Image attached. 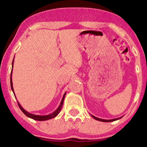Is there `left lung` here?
<instances>
[{"label":"left lung","mask_w":147,"mask_h":147,"mask_svg":"<svg viewBox=\"0 0 147 147\" xmlns=\"http://www.w3.org/2000/svg\"><path fill=\"white\" fill-rule=\"evenodd\" d=\"M91 116H92V117L94 118V119H96V120H98V121H100V122H113V121H115V120H117V119H120L121 117H119V118H116V119H100V118H98V117H95L94 115H91Z\"/></svg>","instance_id":"8db88e82"}]
</instances>
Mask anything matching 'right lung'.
I'll return each instance as SVG.
<instances>
[{
    "mask_svg": "<svg viewBox=\"0 0 147 147\" xmlns=\"http://www.w3.org/2000/svg\"><path fill=\"white\" fill-rule=\"evenodd\" d=\"M13 65H14V60H13V62H12V68H13ZM11 74H12V70H11V77H10V84H11V90L13 91V92H14V88H13V84H12V78H11ZM65 93L66 92H65L64 93V95L63 96V98H62L61 101V103L59 104V106H58V108L57 109V110L55 111H54L52 113H50L49 115H34V114H32V113H30L29 112H28V111H26L24 109H23V107L21 106V104H19V102H18V106H19L20 109L22 111V112L24 113L25 115L27 116V117H30V118H32V119H34V120H37V121H45V120H48V119H52V118H54L56 116H57V115L60 113L61 110V108H62V105H63V100H64V97H65ZM15 97H16V96H15Z\"/></svg>",
    "mask_w": 147,
    "mask_h": 147,
    "instance_id": "right-lung-1",
    "label": "right lung"
}]
</instances>
